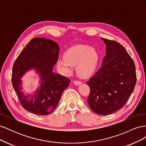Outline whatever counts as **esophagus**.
Masks as SVG:
<instances>
[{
    "instance_id": "34e87169",
    "label": "esophagus",
    "mask_w": 146,
    "mask_h": 146,
    "mask_svg": "<svg viewBox=\"0 0 146 146\" xmlns=\"http://www.w3.org/2000/svg\"><path fill=\"white\" fill-rule=\"evenodd\" d=\"M74 83L75 84V85H80V84H82V82L81 81H79V80H75L74 82Z\"/></svg>"
}]
</instances>
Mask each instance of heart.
Masks as SVG:
<instances>
[{"label":"heart","mask_w":146,"mask_h":146,"mask_svg":"<svg viewBox=\"0 0 146 146\" xmlns=\"http://www.w3.org/2000/svg\"><path fill=\"white\" fill-rule=\"evenodd\" d=\"M99 62V55L94 48L85 45H77L69 48L64 57L58 60V64L64 72L71 71L72 66H76L77 74L87 77L93 72Z\"/></svg>","instance_id":"1"}]
</instances>
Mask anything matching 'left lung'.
<instances>
[{"label":"left lung","instance_id":"obj_1","mask_svg":"<svg viewBox=\"0 0 146 146\" xmlns=\"http://www.w3.org/2000/svg\"><path fill=\"white\" fill-rule=\"evenodd\" d=\"M102 39L107 52L102 67L86 82L90 88L88 103L94 113L107 115L125 105L133 91L136 75L134 61L123 46Z\"/></svg>","mask_w":146,"mask_h":146}]
</instances>
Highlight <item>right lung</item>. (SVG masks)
Returning a JSON list of instances; mask_svg holds the SVG:
<instances>
[{"label":"right lung","mask_w":146,"mask_h":146,"mask_svg":"<svg viewBox=\"0 0 146 146\" xmlns=\"http://www.w3.org/2000/svg\"><path fill=\"white\" fill-rule=\"evenodd\" d=\"M59 47L47 38H34L30 40L13 66L11 82L23 107L39 115H47L56 108L70 80L52 72L58 60ZM35 68L40 75L41 87L33 96H25L21 91L20 78L27 70Z\"/></svg>","instance_id":"add662e5"}]
</instances>
